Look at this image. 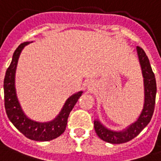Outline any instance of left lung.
Listing matches in <instances>:
<instances>
[{
    "label": "left lung",
    "mask_w": 161,
    "mask_h": 161,
    "mask_svg": "<svg viewBox=\"0 0 161 161\" xmlns=\"http://www.w3.org/2000/svg\"><path fill=\"white\" fill-rule=\"evenodd\" d=\"M136 50L144 78L145 102L142 112L135 123L128 126L125 130L119 132L108 130L98 119L94 120V130L96 134L101 140L110 144H123L136 137L150 123L155 109L156 96V81L155 74L153 73L149 58L145 51L140 47H137Z\"/></svg>",
    "instance_id": "1"
}]
</instances>
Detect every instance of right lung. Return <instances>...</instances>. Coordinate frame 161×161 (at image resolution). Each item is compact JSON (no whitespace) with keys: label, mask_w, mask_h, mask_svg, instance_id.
I'll return each mask as SVG.
<instances>
[{"label":"right lung","mask_w":161,"mask_h":161,"mask_svg":"<svg viewBox=\"0 0 161 161\" xmlns=\"http://www.w3.org/2000/svg\"><path fill=\"white\" fill-rule=\"evenodd\" d=\"M29 43L30 42H26L19 45L14 52L11 64L6 72L4 78L5 108L10 121L26 138L36 141H48L58 138L65 131L69 114L82 95L83 91L69 97L59 114L53 120L40 123L30 119L21 109L15 88V74L18 58L24 47Z\"/></svg>","instance_id":"add662e5"}]
</instances>
